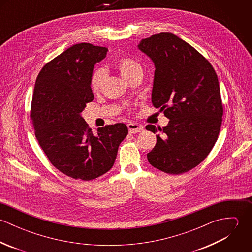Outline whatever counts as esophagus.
Wrapping results in <instances>:
<instances>
[{
    "instance_id": "obj_1",
    "label": "esophagus",
    "mask_w": 252,
    "mask_h": 252,
    "mask_svg": "<svg viewBox=\"0 0 252 252\" xmlns=\"http://www.w3.org/2000/svg\"><path fill=\"white\" fill-rule=\"evenodd\" d=\"M127 126H128V129H129V133H130V134H136V133L142 132V131L144 130V127L141 126V125L138 124V123H132V122H130Z\"/></svg>"
}]
</instances>
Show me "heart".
I'll return each instance as SVG.
<instances>
[{"label":"heart","mask_w":252,"mask_h":252,"mask_svg":"<svg viewBox=\"0 0 252 252\" xmlns=\"http://www.w3.org/2000/svg\"><path fill=\"white\" fill-rule=\"evenodd\" d=\"M114 65L121 73V75L128 81L132 80L136 76L143 75L144 72V69L141 63L137 59L130 56H122L118 58L115 61ZM106 74L107 72L103 68L97 69L91 73L89 79V86L93 93H98L101 91L105 82Z\"/></svg>","instance_id":"heart-1"}]
</instances>
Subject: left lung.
Wrapping results in <instances>:
<instances>
[{
	"label": "left lung",
	"mask_w": 252,
	"mask_h": 252,
	"mask_svg": "<svg viewBox=\"0 0 252 252\" xmlns=\"http://www.w3.org/2000/svg\"><path fill=\"white\" fill-rule=\"evenodd\" d=\"M139 48L155 65L151 101L170 119L147 153L154 168L172 175L190 171L213 149L222 123L223 105L212 64L189 43L171 33L144 38Z\"/></svg>",
	"instance_id": "1"
}]
</instances>
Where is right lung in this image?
Listing matches in <instances>:
<instances>
[{
  "label": "right lung",
  "mask_w": 252,
  "mask_h": 252,
  "mask_svg": "<svg viewBox=\"0 0 252 252\" xmlns=\"http://www.w3.org/2000/svg\"><path fill=\"white\" fill-rule=\"evenodd\" d=\"M107 51L89 42L73 44L36 77L30 110L36 140L50 163L74 180H95L108 172L128 134L125 124L115 123L94 135L80 115L94 99L90 75Z\"/></svg>",
  "instance_id": "right-lung-1"
}]
</instances>
